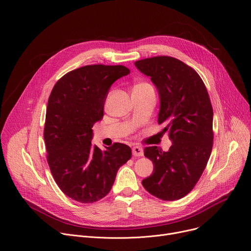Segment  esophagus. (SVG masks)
Returning <instances> with one entry per match:
<instances>
[{
	"label": "esophagus",
	"instance_id": "esophagus-1",
	"mask_svg": "<svg viewBox=\"0 0 251 251\" xmlns=\"http://www.w3.org/2000/svg\"><path fill=\"white\" fill-rule=\"evenodd\" d=\"M132 153H133V155H134V156H138V157H140V156H143V155H144L143 148H142V147H140V146H135V147H133V149H132Z\"/></svg>",
	"mask_w": 251,
	"mask_h": 251
}]
</instances>
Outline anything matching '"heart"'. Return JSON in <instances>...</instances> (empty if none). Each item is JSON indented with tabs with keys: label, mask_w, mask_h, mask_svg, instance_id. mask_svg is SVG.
Returning a JSON list of instances; mask_svg holds the SVG:
<instances>
[{
	"label": "heart",
	"mask_w": 251,
	"mask_h": 251,
	"mask_svg": "<svg viewBox=\"0 0 251 251\" xmlns=\"http://www.w3.org/2000/svg\"><path fill=\"white\" fill-rule=\"evenodd\" d=\"M136 87H151V86L149 84H147V83H141V84L137 85Z\"/></svg>",
	"instance_id": "obj_1"
}]
</instances>
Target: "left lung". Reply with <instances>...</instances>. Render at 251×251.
<instances>
[{
	"instance_id": "8db88e82",
	"label": "left lung",
	"mask_w": 251,
	"mask_h": 251,
	"mask_svg": "<svg viewBox=\"0 0 251 251\" xmlns=\"http://www.w3.org/2000/svg\"><path fill=\"white\" fill-rule=\"evenodd\" d=\"M135 66L155 85L160 109L158 124H164L172 145L144 149L153 173L142 180L155 197L173 201L187 195L201 177L213 145V110L202 79L178 59L159 56L136 61Z\"/></svg>"
}]
</instances>
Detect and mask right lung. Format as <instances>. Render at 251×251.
<instances>
[{
    "mask_svg": "<svg viewBox=\"0 0 251 251\" xmlns=\"http://www.w3.org/2000/svg\"><path fill=\"white\" fill-rule=\"evenodd\" d=\"M129 73L122 65L84 66L64 75L52 90L44 128L47 161L59 188L73 200L93 203L105 197L131 158L126 144L103 151L91 143L112 84Z\"/></svg>",
    "mask_w": 251,
    "mask_h": 251,
    "instance_id": "add662e5",
    "label": "right lung"
}]
</instances>
